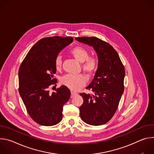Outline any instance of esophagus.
Listing matches in <instances>:
<instances>
[{
  "label": "esophagus",
  "instance_id": "1",
  "mask_svg": "<svg viewBox=\"0 0 154 154\" xmlns=\"http://www.w3.org/2000/svg\"><path fill=\"white\" fill-rule=\"evenodd\" d=\"M78 94L77 93H75V92H73V91H71V97H73L75 96H77Z\"/></svg>",
  "mask_w": 154,
  "mask_h": 154
}]
</instances>
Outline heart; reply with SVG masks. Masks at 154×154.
I'll return each mask as SVG.
<instances>
[{
  "label": "heart",
  "instance_id": "b5f03b06",
  "mask_svg": "<svg viewBox=\"0 0 154 154\" xmlns=\"http://www.w3.org/2000/svg\"><path fill=\"white\" fill-rule=\"evenodd\" d=\"M71 54L79 62L82 63V69L88 76L93 75L97 68V60L94 57H88V52L80 46L74 48L70 52ZM55 66L57 70H60L62 66L61 57L58 55L55 58ZM62 85L67 86L72 91H77L84 86L86 83V79L83 74L77 75L68 74L61 79Z\"/></svg>",
  "mask_w": 154,
  "mask_h": 154
}]
</instances>
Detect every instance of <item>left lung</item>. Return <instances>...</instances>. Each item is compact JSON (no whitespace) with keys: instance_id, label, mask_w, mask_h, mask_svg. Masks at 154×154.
Masks as SVG:
<instances>
[{"instance_id":"1","label":"left lung","mask_w":154,"mask_h":154,"mask_svg":"<svg viewBox=\"0 0 154 154\" xmlns=\"http://www.w3.org/2000/svg\"><path fill=\"white\" fill-rule=\"evenodd\" d=\"M75 39L92 46L98 57L97 71L86 87L94 94H80L83 99L80 115L88 124L103 125L112 118L118 109L124 90L125 69L118 52L108 42L95 36Z\"/></svg>"}]
</instances>
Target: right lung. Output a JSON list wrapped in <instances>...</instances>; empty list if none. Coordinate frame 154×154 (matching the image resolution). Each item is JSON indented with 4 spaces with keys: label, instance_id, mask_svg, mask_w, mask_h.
<instances>
[{
    "label": "right lung",
    "instance_id": "1",
    "mask_svg": "<svg viewBox=\"0 0 154 154\" xmlns=\"http://www.w3.org/2000/svg\"><path fill=\"white\" fill-rule=\"evenodd\" d=\"M72 41L70 36L44 38L30 49L19 67V94L30 116L41 125L58 124L62 120L63 106L71 97L64 85L52 93L49 88L57 82L54 78L55 58Z\"/></svg>",
    "mask_w": 154,
    "mask_h": 154
}]
</instances>
